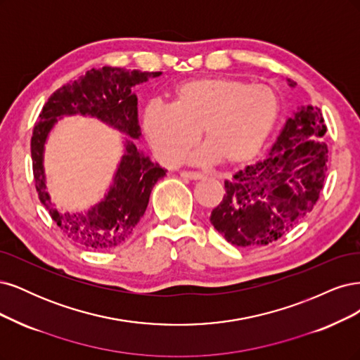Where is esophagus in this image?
<instances>
[{"label": "esophagus", "instance_id": "esophagus-1", "mask_svg": "<svg viewBox=\"0 0 360 360\" xmlns=\"http://www.w3.org/2000/svg\"><path fill=\"white\" fill-rule=\"evenodd\" d=\"M179 175L184 178V179H191V181H199V179H203L205 175L203 173H199V172H187V170H182Z\"/></svg>", "mask_w": 360, "mask_h": 360}]
</instances>
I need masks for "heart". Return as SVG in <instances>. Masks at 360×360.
I'll list each match as a JSON object with an SVG mask.
<instances>
[{"instance_id": "obj_1", "label": "heart", "mask_w": 360, "mask_h": 360, "mask_svg": "<svg viewBox=\"0 0 360 360\" xmlns=\"http://www.w3.org/2000/svg\"><path fill=\"white\" fill-rule=\"evenodd\" d=\"M280 98L262 84L236 77H202L173 89L169 106L145 109L142 129L163 163L178 165L199 141L195 160L242 166L256 158L280 117Z\"/></svg>"}]
</instances>
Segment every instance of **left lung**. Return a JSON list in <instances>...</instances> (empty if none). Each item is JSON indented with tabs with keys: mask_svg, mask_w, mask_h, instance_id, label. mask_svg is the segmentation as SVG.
<instances>
[{
	"mask_svg": "<svg viewBox=\"0 0 360 360\" xmlns=\"http://www.w3.org/2000/svg\"><path fill=\"white\" fill-rule=\"evenodd\" d=\"M324 134L320 109L297 108L269 154L224 181L223 200L211 212L218 233L236 247L268 245L311 212L328 172Z\"/></svg>",
	"mask_w": 360,
	"mask_h": 360,
	"instance_id": "8db88e82",
	"label": "left lung"
}]
</instances>
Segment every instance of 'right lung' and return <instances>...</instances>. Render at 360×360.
Listing matches in <instances>:
<instances>
[{"label": "right lung", "mask_w": 360, "mask_h": 360, "mask_svg": "<svg viewBox=\"0 0 360 360\" xmlns=\"http://www.w3.org/2000/svg\"><path fill=\"white\" fill-rule=\"evenodd\" d=\"M160 75L161 72L120 67L92 68L85 76L56 89L44 103L39 122L34 125L31 158L40 202L68 238L89 250H108L129 238L146 211L154 185L166 175L167 170L153 163L134 145V139L142 133L133 88ZM73 114L97 117L127 137L124 154L103 199L85 213H60L53 207L45 190L44 145L54 124Z\"/></svg>", "instance_id": "obj_1"}]
</instances>
